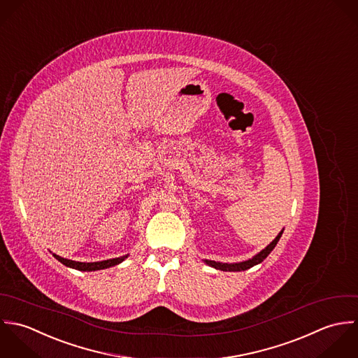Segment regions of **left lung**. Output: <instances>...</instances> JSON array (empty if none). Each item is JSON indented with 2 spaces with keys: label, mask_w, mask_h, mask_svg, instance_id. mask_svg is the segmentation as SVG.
<instances>
[{
  "label": "left lung",
  "mask_w": 358,
  "mask_h": 358,
  "mask_svg": "<svg viewBox=\"0 0 358 358\" xmlns=\"http://www.w3.org/2000/svg\"><path fill=\"white\" fill-rule=\"evenodd\" d=\"M282 232H284V229L275 236V239H274L267 248H264L260 253H257L256 256H253L252 259H249V260H246V262L228 264V263H220V262H213V260H205V263L209 264L210 267H213L215 270H221V271H245V270H248V268H250V267H253V266L262 263V262L273 252V249L277 246V243H278V241H280Z\"/></svg>",
  "instance_id": "left-lung-1"
}]
</instances>
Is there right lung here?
I'll list each match as a JSON object with an SVG mask.
<instances>
[{
	"label": "right lung",
	"instance_id": "add662e5",
	"mask_svg": "<svg viewBox=\"0 0 358 358\" xmlns=\"http://www.w3.org/2000/svg\"><path fill=\"white\" fill-rule=\"evenodd\" d=\"M129 255L126 256H122V257H116V259H109V260H103V262H94V263H81V262H73V260H68V259H64L58 255H54V257L57 260H59L62 264H65L66 267H71L74 270H78V271H96V270H103V268H109V267H113L116 264H120L124 259H127Z\"/></svg>",
	"mask_w": 358,
	"mask_h": 358
}]
</instances>
